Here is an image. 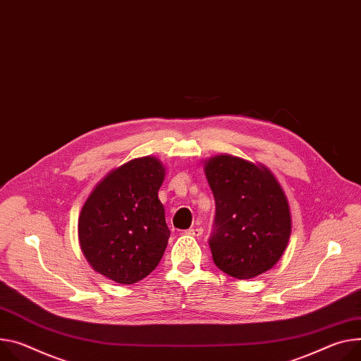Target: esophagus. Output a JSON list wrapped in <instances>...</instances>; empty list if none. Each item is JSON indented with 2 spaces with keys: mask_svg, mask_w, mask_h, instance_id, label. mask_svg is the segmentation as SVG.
I'll return each mask as SVG.
<instances>
[{
  "mask_svg": "<svg viewBox=\"0 0 361 361\" xmlns=\"http://www.w3.org/2000/svg\"><path fill=\"white\" fill-rule=\"evenodd\" d=\"M184 233L190 235V236H202L203 228L202 227H191V228H188V231H185Z\"/></svg>",
  "mask_w": 361,
  "mask_h": 361,
  "instance_id": "1",
  "label": "esophagus"
}]
</instances>
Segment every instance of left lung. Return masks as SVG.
<instances>
[{
  "mask_svg": "<svg viewBox=\"0 0 361 361\" xmlns=\"http://www.w3.org/2000/svg\"><path fill=\"white\" fill-rule=\"evenodd\" d=\"M204 173L216 202L209 239L216 267L236 279L269 271L290 236L282 187L267 167L226 154L204 162Z\"/></svg>",
  "mask_w": 361,
  "mask_h": 361,
  "instance_id": "obj_1",
  "label": "left lung"
}]
</instances>
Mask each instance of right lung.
I'll use <instances>...</instances> for the list:
<instances>
[{"mask_svg":"<svg viewBox=\"0 0 361 361\" xmlns=\"http://www.w3.org/2000/svg\"><path fill=\"white\" fill-rule=\"evenodd\" d=\"M166 176L159 159L142 157L111 171L79 216V242L90 267L130 285L149 275L167 247L170 231L158 190Z\"/></svg>","mask_w":361,"mask_h":361,"instance_id":"obj_1","label":"right lung"}]
</instances>
